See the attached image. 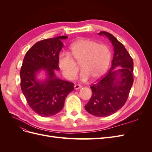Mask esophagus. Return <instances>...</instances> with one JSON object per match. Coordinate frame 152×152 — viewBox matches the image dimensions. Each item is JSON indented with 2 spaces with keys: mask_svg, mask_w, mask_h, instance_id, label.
<instances>
[{
  "mask_svg": "<svg viewBox=\"0 0 152 152\" xmlns=\"http://www.w3.org/2000/svg\"><path fill=\"white\" fill-rule=\"evenodd\" d=\"M81 86H80V85H78V84H76V85H75L74 86V88H75V90H78V89H80V88H81Z\"/></svg>",
  "mask_w": 152,
  "mask_h": 152,
  "instance_id": "1",
  "label": "esophagus"
}]
</instances>
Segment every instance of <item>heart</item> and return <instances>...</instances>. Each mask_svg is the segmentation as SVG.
Masks as SVG:
<instances>
[{
	"label": "heart",
	"instance_id": "obj_1",
	"mask_svg": "<svg viewBox=\"0 0 152 152\" xmlns=\"http://www.w3.org/2000/svg\"><path fill=\"white\" fill-rule=\"evenodd\" d=\"M69 49L70 55L62 53L58 58V66L67 79H74L79 71L75 61L80 63V79L83 82L89 77L98 80L107 72L111 59V51L107 45L89 39H80L73 42Z\"/></svg>",
	"mask_w": 152,
	"mask_h": 152
}]
</instances>
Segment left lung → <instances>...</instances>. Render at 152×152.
Masks as SVG:
<instances>
[{"instance_id":"left-lung-1","label":"left lung","mask_w":152,"mask_h":152,"mask_svg":"<svg viewBox=\"0 0 152 152\" xmlns=\"http://www.w3.org/2000/svg\"><path fill=\"white\" fill-rule=\"evenodd\" d=\"M98 35L109 39L114 54L109 72L91 86L92 96L85 109L94 116L103 117L117 112L126 103L134 81L133 61L124 45L113 35L106 31Z\"/></svg>"}]
</instances>
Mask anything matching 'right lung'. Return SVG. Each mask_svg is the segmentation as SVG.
<instances>
[{"instance_id": "1", "label": "right lung", "mask_w": 152, "mask_h": 152, "mask_svg": "<svg viewBox=\"0 0 152 152\" xmlns=\"http://www.w3.org/2000/svg\"><path fill=\"white\" fill-rule=\"evenodd\" d=\"M68 36L42 40L35 44L27 53L20 71L21 88L33 111L41 117L54 115L63 109L67 95L74 89L72 82L59 79V54ZM41 71L46 77L39 80Z\"/></svg>"}]
</instances>
